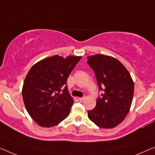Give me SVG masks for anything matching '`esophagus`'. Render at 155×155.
I'll use <instances>...</instances> for the list:
<instances>
[{"label": "esophagus", "instance_id": "obj_1", "mask_svg": "<svg viewBox=\"0 0 155 155\" xmlns=\"http://www.w3.org/2000/svg\"><path fill=\"white\" fill-rule=\"evenodd\" d=\"M85 99V97H78V100H79V101H81V102H82V101H84V100Z\"/></svg>", "mask_w": 155, "mask_h": 155}]
</instances>
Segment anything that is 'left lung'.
I'll use <instances>...</instances> for the list:
<instances>
[{"label": "left lung", "mask_w": 155, "mask_h": 155, "mask_svg": "<svg viewBox=\"0 0 155 155\" xmlns=\"http://www.w3.org/2000/svg\"><path fill=\"white\" fill-rule=\"evenodd\" d=\"M94 71L101 96L88 111L90 120L100 128H114L125 119L134 97V84L127 69L117 59L101 54L87 57Z\"/></svg>", "instance_id": "1"}]
</instances>
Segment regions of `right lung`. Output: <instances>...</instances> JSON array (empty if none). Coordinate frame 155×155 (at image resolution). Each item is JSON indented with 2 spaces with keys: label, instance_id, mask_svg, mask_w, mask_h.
<instances>
[{
  "label": "right lung",
  "instance_id": "1",
  "mask_svg": "<svg viewBox=\"0 0 155 155\" xmlns=\"http://www.w3.org/2000/svg\"><path fill=\"white\" fill-rule=\"evenodd\" d=\"M81 57L55 55L37 62L25 78L22 97L26 109L43 127H52L69 116L74 103L67 79Z\"/></svg>",
  "mask_w": 155,
  "mask_h": 155
}]
</instances>
